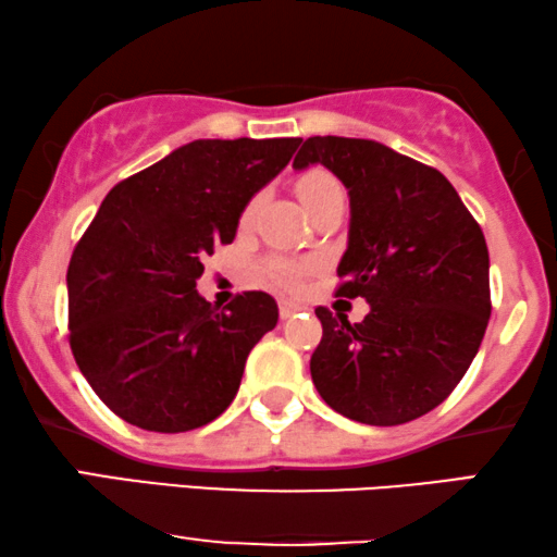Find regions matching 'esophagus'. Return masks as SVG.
<instances>
[{
	"mask_svg": "<svg viewBox=\"0 0 557 557\" xmlns=\"http://www.w3.org/2000/svg\"><path fill=\"white\" fill-rule=\"evenodd\" d=\"M301 307L296 301H292V299H281L278 301V314H281V319H288V317H294L296 311H299Z\"/></svg>",
	"mask_w": 557,
	"mask_h": 557,
	"instance_id": "34e87169",
	"label": "esophagus"
}]
</instances>
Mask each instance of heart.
<instances>
[{"mask_svg":"<svg viewBox=\"0 0 557 557\" xmlns=\"http://www.w3.org/2000/svg\"><path fill=\"white\" fill-rule=\"evenodd\" d=\"M296 189H299L301 202L307 205L309 212L322 208L324 202L345 200V187H342V182L326 170H311L307 174H301L299 182H296ZM258 205H261V195H253L246 202V208H243V212H240V227H248L250 223H253ZM261 271H263V276H269L273 281V284L296 286L301 281L304 273H307V265L286 261V258H265V261L261 263Z\"/></svg>","mask_w":557,"mask_h":557,"instance_id":"obj_1","label":"heart"}]
</instances>
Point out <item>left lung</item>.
Wrapping results in <instances>:
<instances>
[{
  "instance_id": "1",
  "label": "left lung",
  "mask_w": 557,
  "mask_h": 557,
  "mask_svg": "<svg viewBox=\"0 0 557 557\" xmlns=\"http://www.w3.org/2000/svg\"><path fill=\"white\" fill-rule=\"evenodd\" d=\"M324 164L349 189L337 294L368 299L349 324L317 307L311 380L337 413L400 425L441 406L467 375L492 314L490 250L444 174L370 139L311 136L296 170Z\"/></svg>"
}]
</instances>
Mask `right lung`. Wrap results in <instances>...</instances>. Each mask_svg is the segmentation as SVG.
Listing matches in <instances>:
<instances>
[{"label":"right lung","instance_id":"right-lung-1","mask_svg":"<svg viewBox=\"0 0 557 557\" xmlns=\"http://www.w3.org/2000/svg\"><path fill=\"white\" fill-rule=\"evenodd\" d=\"M301 139H197L106 195L67 265V342L126 423L185 433L215 421L256 342L278 322L265 292L225 309L197 294L202 261Z\"/></svg>","mask_w":557,"mask_h":557}]
</instances>
